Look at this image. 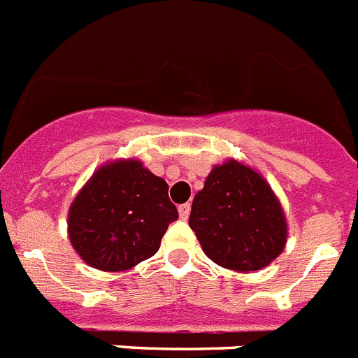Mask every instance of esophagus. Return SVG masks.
Wrapping results in <instances>:
<instances>
[{
	"label": "esophagus",
	"mask_w": 358,
	"mask_h": 358,
	"mask_svg": "<svg viewBox=\"0 0 358 358\" xmlns=\"http://www.w3.org/2000/svg\"><path fill=\"white\" fill-rule=\"evenodd\" d=\"M179 216H181V220H187L190 216V203L179 205Z\"/></svg>",
	"instance_id": "1"
}]
</instances>
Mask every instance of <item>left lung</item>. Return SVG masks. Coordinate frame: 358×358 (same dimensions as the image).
Wrapping results in <instances>:
<instances>
[{"instance_id":"8db88e82","label":"left lung","mask_w":358,"mask_h":358,"mask_svg":"<svg viewBox=\"0 0 358 358\" xmlns=\"http://www.w3.org/2000/svg\"><path fill=\"white\" fill-rule=\"evenodd\" d=\"M188 225L208 259L240 273L262 270L287 245L281 201L259 171L234 159L210 170Z\"/></svg>"}]
</instances>
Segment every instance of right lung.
Returning <instances> with one entry per match:
<instances>
[{
  "instance_id": "add662e5",
  "label": "right lung",
  "mask_w": 358,
  "mask_h": 358,
  "mask_svg": "<svg viewBox=\"0 0 358 358\" xmlns=\"http://www.w3.org/2000/svg\"><path fill=\"white\" fill-rule=\"evenodd\" d=\"M177 218L162 177L136 159H116L99 166L73 197L68 236L88 266L125 271L155 255Z\"/></svg>"
}]
</instances>
